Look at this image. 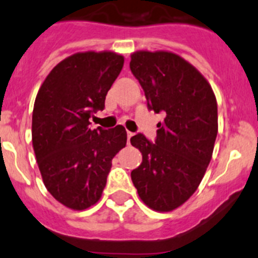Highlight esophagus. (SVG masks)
<instances>
[{
  "mask_svg": "<svg viewBox=\"0 0 258 258\" xmlns=\"http://www.w3.org/2000/svg\"><path fill=\"white\" fill-rule=\"evenodd\" d=\"M133 135H134V133H133V132H129V130H128V132H126V137H128V143H129V144H130V138H132Z\"/></svg>",
  "mask_w": 258,
  "mask_h": 258,
  "instance_id": "1",
  "label": "esophagus"
}]
</instances>
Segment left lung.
<instances>
[{"instance_id": "left-lung-1", "label": "left lung", "mask_w": 258, "mask_h": 258, "mask_svg": "<svg viewBox=\"0 0 258 258\" xmlns=\"http://www.w3.org/2000/svg\"><path fill=\"white\" fill-rule=\"evenodd\" d=\"M130 70L148 110L164 114L154 143L142 133L130 139L143 155L130 175L148 207L168 212L196 192L210 164L218 132L216 96L200 71L175 53L138 51Z\"/></svg>"}]
</instances>
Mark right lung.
Wrapping results in <instances>:
<instances>
[{
    "instance_id": "add662e5",
    "label": "right lung",
    "mask_w": 258,
    "mask_h": 258,
    "mask_svg": "<svg viewBox=\"0 0 258 258\" xmlns=\"http://www.w3.org/2000/svg\"><path fill=\"white\" fill-rule=\"evenodd\" d=\"M123 65V56L114 52L75 53L51 70L37 93L32 113L37 164L48 192L71 210L100 200L111 160L126 145L123 125L90 126Z\"/></svg>"
}]
</instances>
